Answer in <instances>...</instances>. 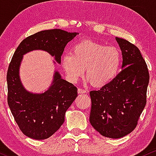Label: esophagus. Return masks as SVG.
Listing matches in <instances>:
<instances>
[{
  "label": "esophagus",
  "instance_id": "esophagus-1",
  "mask_svg": "<svg viewBox=\"0 0 156 156\" xmlns=\"http://www.w3.org/2000/svg\"><path fill=\"white\" fill-rule=\"evenodd\" d=\"M78 93L79 94H85V93H86V90L82 88H78Z\"/></svg>",
  "mask_w": 156,
  "mask_h": 156
}]
</instances>
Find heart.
Masks as SVG:
<instances>
[{"label": "heart", "mask_w": 156, "mask_h": 156, "mask_svg": "<svg viewBox=\"0 0 156 156\" xmlns=\"http://www.w3.org/2000/svg\"><path fill=\"white\" fill-rule=\"evenodd\" d=\"M122 62L120 51L92 40H83L74 45L71 53L65 54L62 67L71 83L85 76L94 87H101L111 82L118 74Z\"/></svg>", "instance_id": "heart-1"}]
</instances>
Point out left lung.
<instances>
[{
  "mask_svg": "<svg viewBox=\"0 0 156 156\" xmlns=\"http://www.w3.org/2000/svg\"><path fill=\"white\" fill-rule=\"evenodd\" d=\"M122 55V69L100 90L90 91V122L105 137L119 139L136 128L147 102L150 75L139 48L116 37Z\"/></svg>",
  "mask_w": 156,
  "mask_h": 156,
  "instance_id": "obj_1",
  "label": "left lung"
}]
</instances>
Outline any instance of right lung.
I'll return each instance as SVG.
<instances>
[{
  "label": "right lung",
  "mask_w": 156,
  "mask_h": 156,
  "mask_svg": "<svg viewBox=\"0 0 156 156\" xmlns=\"http://www.w3.org/2000/svg\"><path fill=\"white\" fill-rule=\"evenodd\" d=\"M77 34L57 29L39 31L23 40L14 53L6 76L8 105L19 128L31 139H46L59 130L66 111L77 97V88L55 71L46 91H27L19 76L23 55L33 50H43L55 56L60 63L65 47Z\"/></svg>",
  "instance_id": "1"
}]
</instances>
